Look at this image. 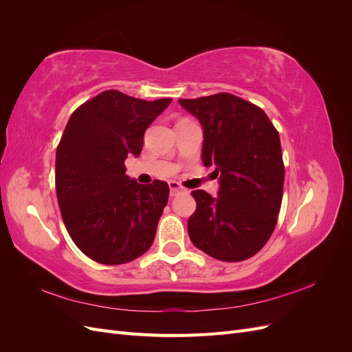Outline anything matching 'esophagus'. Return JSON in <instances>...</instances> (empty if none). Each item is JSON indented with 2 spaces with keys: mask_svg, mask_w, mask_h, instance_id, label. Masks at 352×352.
<instances>
[{
  "mask_svg": "<svg viewBox=\"0 0 352 352\" xmlns=\"http://www.w3.org/2000/svg\"><path fill=\"white\" fill-rule=\"evenodd\" d=\"M168 188H170V197H176L179 192H182L184 188L177 182H168Z\"/></svg>",
  "mask_w": 352,
  "mask_h": 352,
  "instance_id": "1",
  "label": "esophagus"
}]
</instances>
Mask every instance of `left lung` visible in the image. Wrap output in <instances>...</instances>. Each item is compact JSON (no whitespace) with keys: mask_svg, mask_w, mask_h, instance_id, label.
I'll use <instances>...</instances> for the list:
<instances>
[{"mask_svg":"<svg viewBox=\"0 0 352 352\" xmlns=\"http://www.w3.org/2000/svg\"><path fill=\"white\" fill-rule=\"evenodd\" d=\"M202 127L201 160L214 166L219 192L192 190L197 210L188 220L195 247L220 261L257 254L274 230L285 167L278 131L260 107L232 94L179 100Z\"/></svg>","mask_w":352,"mask_h":352,"instance_id":"8db88e82","label":"left lung"}]
</instances>
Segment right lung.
<instances>
[{"label": "right lung", "mask_w": 352, "mask_h": 352, "mask_svg": "<svg viewBox=\"0 0 352 352\" xmlns=\"http://www.w3.org/2000/svg\"><path fill=\"white\" fill-rule=\"evenodd\" d=\"M170 102L105 91L70 116L56 154L57 199L70 238L94 261L129 263L154 242L168 185L138 184L124 160L141 154L146 127Z\"/></svg>", "instance_id": "1"}]
</instances>
